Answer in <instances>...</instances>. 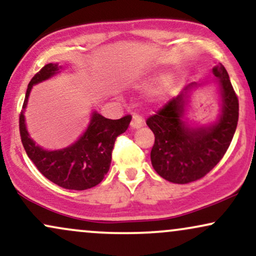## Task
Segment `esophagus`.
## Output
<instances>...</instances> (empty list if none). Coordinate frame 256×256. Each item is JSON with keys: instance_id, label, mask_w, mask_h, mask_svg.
<instances>
[{"instance_id": "34e87169", "label": "esophagus", "mask_w": 256, "mask_h": 256, "mask_svg": "<svg viewBox=\"0 0 256 256\" xmlns=\"http://www.w3.org/2000/svg\"><path fill=\"white\" fill-rule=\"evenodd\" d=\"M143 124H144V122H143V120L140 116H134V118H132L130 122V128H134V130H136V128H142Z\"/></svg>"}]
</instances>
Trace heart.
Returning a JSON list of instances; mask_svg holds the SVG:
<instances>
[{
	"instance_id": "b5f03b06",
	"label": "heart",
	"mask_w": 256,
	"mask_h": 256,
	"mask_svg": "<svg viewBox=\"0 0 256 256\" xmlns=\"http://www.w3.org/2000/svg\"><path fill=\"white\" fill-rule=\"evenodd\" d=\"M167 79H168V76H166V74L154 76V77L149 78L148 80H144L143 83H140L137 88L140 90H149V89H152V88L156 86V85H158V84L165 83Z\"/></svg>"
}]
</instances>
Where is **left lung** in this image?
Here are the masks:
<instances>
[{
	"instance_id": "left-lung-1",
	"label": "left lung",
	"mask_w": 256,
	"mask_h": 256,
	"mask_svg": "<svg viewBox=\"0 0 256 256\" xmlns=\"http://www.w3.org/2000/svg\"><path fill=\"white\" fill-rule=\"evenodd\" d=\"M219 95V114L208 124L188 119L192 92L206 83H192L146 120L155 136L152 165L160 177L186 184L204 177L222 160L230 146L238 122V98L222 64L212 70Z\"/></svg>"
}]
</instances>
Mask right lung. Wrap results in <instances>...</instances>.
Segmentation results:
<instances>
[{
    "mask_svg": "<svg viewBox=\"0 0 256 256\" xmlns=\"http://www.w3.org/2000/svg\"><path fill=\"white\" fill-rule=\"evenodd\" d=\"M58 64H48L34 74L28 85L25 101L20 114V136L26 154L46 178L68 190H86L96 186L104 178L112 161V150L119 134L130 125L131 116L112 120L96 110L91 112L89 124L80 137L61 149H44L32 140L28 131L25 110L34 85L48 80L61 73Z\"/></svg>",
    "mask_w": 256,
    "mask_h": 256,
    "instance_id": "add662e5",
    "label": "right lung"
}]
</instances>
